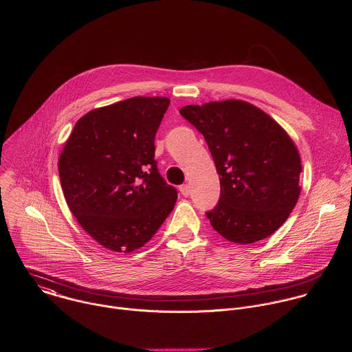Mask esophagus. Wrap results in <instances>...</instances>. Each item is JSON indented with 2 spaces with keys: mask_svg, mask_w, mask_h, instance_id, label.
Segmentation results:
<instances>
[{
  "mask_svg": "<svg viewBox=\"0 0 352 352\" xmlns=\"http://www.w3.org/2000/svg\"><path fill=\"white\" fill-rule=\"evenodd\" d=\"M179 192H181V195L182 196H189V193H190V188H189V185H182V186H179Z\"/></svg>",
  "mask_w": 352,
  "mask_h": 352,
  "instance_id": "1",
  "label": "esophagus"
}]
</instances>
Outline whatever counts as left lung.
<instances>
[{"mask_svg":"<svg viewBox=\"0 0 352 352\" xmlns=\"http://www.w3.org/2000/svg\"><path fill=\"white\" fill-rule=\"evenodd\" d=\"M179 114L204 135L220 177L219 202L206 212L212 227L241 245L270 236L300 192L302 167L291 138L241 100L186 106Z\"/></svg>","mask_w":352,"mask_h":352,"instance_id":"8db88e82","label":"left lung"}]
</instances>
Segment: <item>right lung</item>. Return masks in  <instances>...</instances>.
<instances>
[{
  "label": "right lung",
  "instance_id": "obj_1",
  "mask_svg": "<svg viewBox=\"0 0 352 352\" xmlns=\"http://www.w3.org/2000/svg\"><path fill=\"white\" fill-rule=\"evenodd\" d=\"M167 97H131L83 116L63 150L58 173L67 204L100 245L132 252L152 239L175 206L160 175L155 138Z\"/></svg>",
  "mask_w": 352,
  "mask_h": 352
}]
</instances>
